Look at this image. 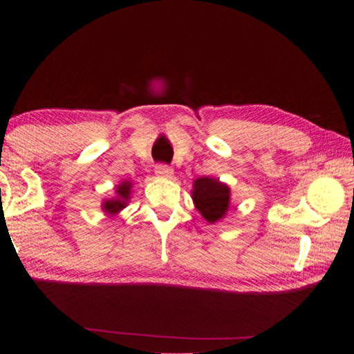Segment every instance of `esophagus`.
Masks as SVG:
<instances>
[{"label":"esophagus","instance_id":"obj_1","mask_svg":"<svg viewBox=\"0 0 354 354\" xmlns=\"http://www.w3.org/2000/svg\"><path fill=\"white\" fill-rule=\"evenodd\" d=\"M156 176H161V178H171L173 176V169L169 167L167 164H160L156 165L155 169Z\"/></svg>","mask_w":354,"mask_h":354}]
</instances>
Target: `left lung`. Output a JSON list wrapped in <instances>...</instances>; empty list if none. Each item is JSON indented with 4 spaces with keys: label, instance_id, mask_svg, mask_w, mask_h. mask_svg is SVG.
I'll list each match as a JSON object with an SVG mask.
<instances>
[{
    "label": "left lung",
    "instance_id": "left-lung-1",
    "mask_svg": "<svg viewBox=\"0 0 354 354\" xmlns=\"http://www.w3.org/2000/svg\"><path fill=\"white\" fill-rule=\"evenodd\" d=\"M230 187L214 178H198L193 183L192 198L194 207L209 223L223 219L230 208Z\"/></svg>",
    "mask_w": 354,
    "mask_h": 354
}]
</instances>
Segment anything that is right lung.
Returning <instances> with one entry per match:
<instances>
[{
    "mask_svg": "<svg viewBox=\"0 0 354 354\" xmlns=\"http://www.w3.org/2000/svg\"><path fill=\"white\" fill-rule=\"evenodd\" d=\"M131 189H132V183H129V181H123L122 184H120L115 190L117 196L103 202V205H102L103 212L106 214H111V216H114L118 212H122V209L127 205V202H129V199H131V193H132Z\"/></svg>",
    "mask_w": 354,
    "mask_h": 354,
    "instance_id": "obj_1",
    "label": "right lung"
}]
</instances>
